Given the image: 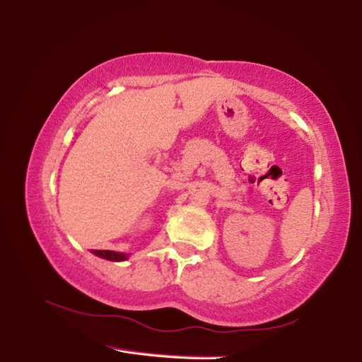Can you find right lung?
<instances>
[{
	"mask_svg": "<svg viewBox=\"0 0 362 362\" xmlns=\"http://www.w3.org/2000/svg\"><path fill=\"white\" fill-rule=\"evenodd\" d=\"M93 254L97 257H102V259L110 260V262H122L127 260L129 254H122V252H115V250H93Z\"/></svg>",
	"mask_w": 362,
	"mask_h": 362,
	"instance_id": "1",
	"label": "right lung"
}]
</instances>
